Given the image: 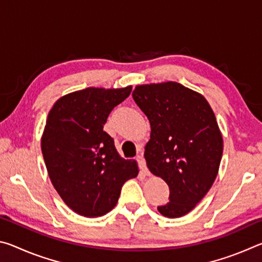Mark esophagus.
I'll list each match as a JSON object with an SVG mask.
<instances>
[{
	"mask_svg": "<svg viewBox=\"0 0 262 262\" xmlns=\"http://www.w3.org/2000/svg\"><path fill=\"white\" fill-rule=\"evenodd\" d=\"M136 161H137V163H139V165H140V167H141L142 172H143V173H144L145 176H149L150 172H149L148 167H147V163H145V159L143 158V154L141 152V154L139 155V156L136 157Z\"/></svg>",
	"mask_w": 262,
	"mask_h": 262,
	"instance_id": "obj_1",
	"label": "esophagus"
}]
</instances>
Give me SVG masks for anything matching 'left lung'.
Masks as SVG:
<instances>
[{"label":"left lung","mask_w":262,"mask_h":262,"mask_svg":"<svg viewBox=\"0 0 262 262\" xmlns=\"http://www.w3.org/2000/svg\"><path fill=\"white\" fill-rule=\"evenodd\" d=\"M133 99L151 126L144 151L148 168L170 188L168 202L157 209L171 219L184 216L219 172L223 139L215 114L205 97L176 82L136 86Z\"/></svg>","instance_id":"1"}]
</instances>
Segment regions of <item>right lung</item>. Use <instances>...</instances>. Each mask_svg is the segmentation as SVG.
Returning <instances> with one entry per match:
<instances>
[{
	"label": "right lung",
	"mask_w": 262,
	"mask_h": 262,
	"mask_svg": "<svg viewBox=\"0 0 262 262\" xmlns=\"http://www.w3.org/2000/svg\"><path fill=\"white\" fill-rule=\"evenodd\" d=\"M132 88H88L56 101L47 117L41 151L48 176L70 209L85 217L107 214L123 184L139 173L135 161L123 159L103 130L108 114Z\"/></svg>",
	"instance_id": "add662e5"
}]
</instances>
